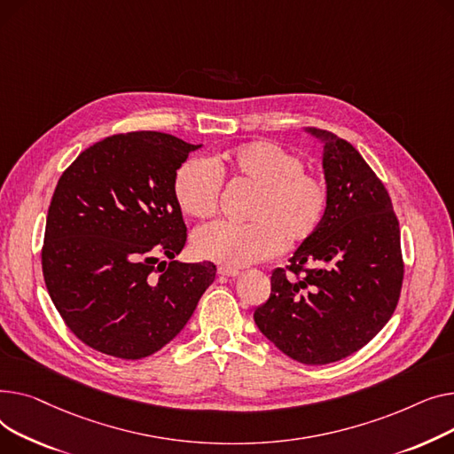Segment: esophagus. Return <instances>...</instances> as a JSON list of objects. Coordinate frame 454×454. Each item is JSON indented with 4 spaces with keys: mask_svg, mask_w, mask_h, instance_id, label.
<instances>
[{
    "mask_svg": "<svg viewBox=\"0 0 454 454\" xmlns=\"http://www.w3.org/2000/svg\"><path fill=\"white\" fill-rule=\"evenodd\" d=\"M218 273L223 275V277H238V275H239V271H238V270H232V268H220Z\"/></svg>",
    "mask_w": 454,
    "mask_h": 454,
    "instance_id": "34e87169",
    "label": "esophagus"
}]
</instances>
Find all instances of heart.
<instances>
[{"label":"heart","mask_w":454,"mask_h":454,"mask_svg":"<svg viewBox=\"0 0 454 454\" xmlns=\"http://www.w3.org/2000/svg\"><path fill=\"white\" fill-rule=\"evenodd\" d=\"M222 177L254 189L247 223L215 222L192 238L201 260L223 268H247L275 256L282 246H299L321 229L330 203L326 181L304 170L302 157L271 141H254L231 152L184 161L174 177V196L191 218L215 215L222 196Z\"/></svg>","instance_id":"heart-1"}]
</instances>
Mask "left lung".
Wrapping results in <instances>:
<instances>
[{"instance_id": "obj_1", "label": "left lung", "mask_w": 454, "mask_h": 454, "mask_svg": "<svg viewBox=\"0 0 454 454\" xmlns=\"http://www.w3.org/2000/svg\"><path fill=\"white\" fill-rule=\"evenodd\" d=\"M325 145L326 218L271 275L254 323L280 352L304 364L352 356L392 317L403 282L399 223L385 184L344 139L306 128Z\"/></svg>"}]
</instances>
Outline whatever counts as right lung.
Segmentation results:
<instances>
[{
    "mask_svg": "<svg viewBox=\"0 0 454 454\" xmlns=\"http://www.w3.org/2000/svg\"><path fill=\"white\" fill-rule=\"evenodd\" d=\"M200 146L161 131L117 133L60 176L45 222L43 280L67 328L93 350L129 361L155 354L215 282L212 262L174 260L186 242L174 177Z\"/></svg>",
    "mask_w": 454,
    "mask_h": 454,
    "instance_id": "right-lung-1",
    "label": "right lung"
}]
</instances>
